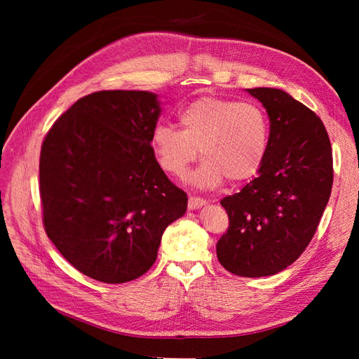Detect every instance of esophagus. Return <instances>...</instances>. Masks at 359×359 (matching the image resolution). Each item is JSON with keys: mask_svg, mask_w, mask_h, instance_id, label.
<instances>
[{"mask_svg": "<svg viewBox=\"0 0 359 359\" xmlns=\"http://www.w3.org/2000/svg\"><path fill=\"white\" fill-rule=\"evenodd\" d=\"M203 205H206V201L202 198H194V196L189 198V210H198V208H202Z\"/></svg>", "mask_w": 359, "mask_h": 359, "instance_id": "obj_1", "label": "esophagus"}]
</instances>
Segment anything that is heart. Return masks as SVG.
Returning a JSON list of instances; mask_svg holds the SVG:
<instances>
[{
    "instance_id": "b5f03b06",
    "label": "heart",
    "mask_w": 359,
    "mask_h": 359,
    "mask_svg": "<svg viewBox=\"0 0 359 359\" xmlns=\"http://www.w3.org/2000/svg\"><path fill=\"white\" fill-rule=\"evenodd\" d=\"M181 130L158 124L151 145L163 170L182 175L203 158L190 181L202 189L219 187L229 178L238 184L252 180L262 168L269 147V118L255 102L203 95L178 115Z\"/></svg>"
}]
</instances>
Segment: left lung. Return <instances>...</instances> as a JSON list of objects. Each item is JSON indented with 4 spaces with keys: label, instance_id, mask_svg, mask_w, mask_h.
Returning a JSON list of instances; mask_svg holds the SVG:
<instances>
[{
    "label": "left lung",
    "instance_id": "1",
    "mask_svg": "<svg viewBox=\"0 0 359 359\" xmlns=\"http://www.w3.org/2000/svg\"><path fill=\"white\" fill-rule=\"evenodd\" d=\"M269 116L257 177L222 199L229 215L217 257L229 273L266 277L287 268L316 232L332 189V151L322 119L277 88L247 90Z\"/></svg>",
    "mask_w": 359,
    "mask_h": 359
}]
</instances>
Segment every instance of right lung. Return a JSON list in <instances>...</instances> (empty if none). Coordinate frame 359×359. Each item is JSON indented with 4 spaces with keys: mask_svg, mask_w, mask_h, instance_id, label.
Returning <instances> with one entry per match:
<instances>
[{
    "mask_svg": "<svg viewBox=\"0 0 359 359\" xmlns=\"http://www.w3.org/2000/svg\"><path fill=\"white\" fill-rule=\"evenodd\" d=\"M161 107L148 91L82 97L48 132L40 198L49 240L102 283H126L153 266L161 235L187 211V194L156 160Z\"/></svg>",
    "mask_w": 359,
    "mask_h": 359,
    "instance_id": "add662e5",
    "label": "right lung"
}]
</instances>
